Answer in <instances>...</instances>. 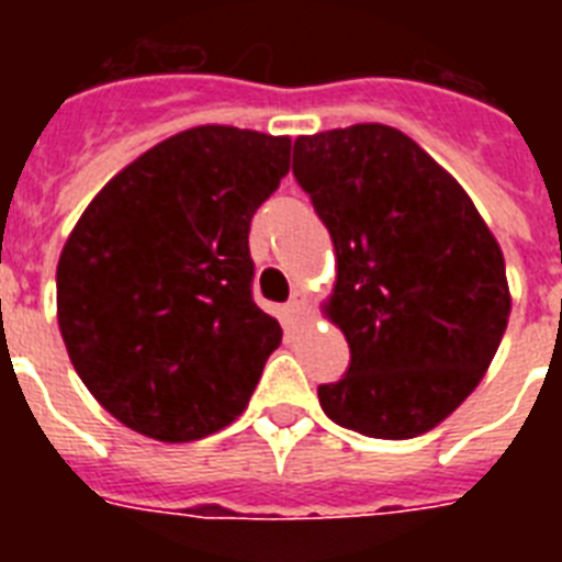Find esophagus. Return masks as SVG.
Here are the masks:
<instances>
[{
  "label": "esophagus",
  "mask_w": 562,
  "mask_h": 562,
  "mask_svg": "<svg viewBox=\"0 0 562 562\" xmlns=\"http://www.w3.org/2000/svg\"><path fill=\"white\" fill-rule=\"evenodd\" d=\"M308 315V297L303 291H294V297L289 303V317L291 321H297V317H306Z\"/></svg>",
  "instance_id": "esophagus-1"
}]
</instances>
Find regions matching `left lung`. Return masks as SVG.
I'll return each instance as SVG.
<instances>
[{"label":"left lung","instance_id":"obj_1","mask_svg":"<svg viewBox=\"0 0 562 562\" xmlns=\"http://www.w3.org/2000/svg\"><path fill=\"white\" fill-rule=\"evenodd\" d=\"M294 178L335 247L324 303L350 344L326 417L382 440L443 423L487 373L510 317L505 256L475 203L411 136L350 125L294 139Z\"/></svg>","mask_w":562,"mask_h":562}]
</instances>
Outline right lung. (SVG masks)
Masks as SVG:
<instances>
[{
    "instance_id": "right-lung-1",
    "label": "right lung",
    "mask_w": 562,
    "mask_h": 562,
    "mask_svg": "<svg viewBox=\"0 0 562 562\" xmlns=\"http://www.w3.org/2000/svg\"><path fill=\"white\" fill-rule=\"evenodd\" d=\"M289 136L201 125L108 180L57 262L75 373L119 423L189 443L247 408L282 341L250 297V218L289 175Z\"/></svg>"
}]
</instances>
